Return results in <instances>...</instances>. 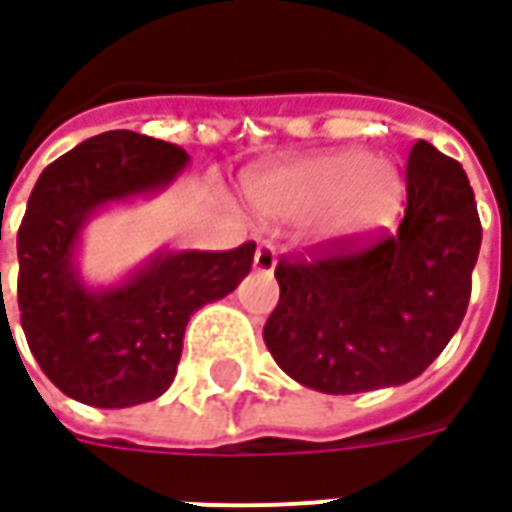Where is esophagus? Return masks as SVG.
I'll list each match as a JSON object with an SVG mask.
<instances>
[{
	"instance_id": "obj_1",
	"label": "esophagus",
	"mask_w": 512,
	"mask_h": 512,
	"mask_svg": "<svg viewBox=\"0 0 512 512\" xmlns=\"http://www.w3.org/2000/svg\"><path fill=\"white\" fill-rule=\"evenodd\" d=\"M277 266V246L271 241H260L255 252V268L257 271H274Z\"/></svg>"
}]
</instances>
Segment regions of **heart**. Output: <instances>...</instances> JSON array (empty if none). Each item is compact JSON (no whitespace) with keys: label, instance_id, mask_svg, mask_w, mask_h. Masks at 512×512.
Wrapping results in <instances>:
<instances>
[{"label":"heart","instance_id":"heart-1","mask_svg":"<svg viewBox=\"0 0 512 512\" xmlns=\"http://www.w3.org/2000/svg\"><path fill=\"white\" fill-rule=\"evenodd\" d=\"M400 197V178L386 161L359 150L304 158L252 180L249 200L257 211L282 219H304L326 211L337 233L384 224Z\"/></svg>","mask_w":512,"mask_h":512}]
</instances>
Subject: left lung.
<instances>
[{
	"instance_id": "left-lung-1",
	"label": "left lung",
	"mask_w": 512,
	"mask_h": 512,
	"mask_svg": "<svg viewBox=\"0 0 512 512\" xmlns=\"http://www.w3.org/2000/svg\"><path fill=\"white\" fill-rule=\"evenodd\" d=\"M480 241L466 172L419 139L395 233L378 227L279 257L268 351L290 378L326 395L406 384L458 332Z\"/></svg>"
}]
</instances>
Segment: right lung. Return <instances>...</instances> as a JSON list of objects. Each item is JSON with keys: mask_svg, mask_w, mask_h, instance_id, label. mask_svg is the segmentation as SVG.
I'll return each instance as SVG.
<instances>
[{"mask_svg": "<svg viewBox=\"0 0 512 512\" xmlns=\"http://www.w3.org/2000/svg\"><path fill=\"white\" fill-rule=\"evenodd\" d=\"M186 150L134 131L90 136L40 172L18 227V312L32 356L60 392L95 408L164 395L186 323L252 271L255 241L158 257L139 277L90 293L71 266L84 216L175 178Z\"/></svg>", "mask_w": 512, "mask_h": 512, "instance_id": "add662e5", "label": "right lung"}]
</instances>
